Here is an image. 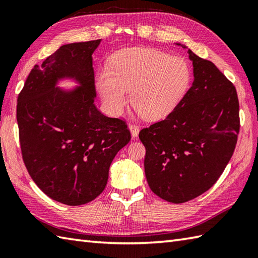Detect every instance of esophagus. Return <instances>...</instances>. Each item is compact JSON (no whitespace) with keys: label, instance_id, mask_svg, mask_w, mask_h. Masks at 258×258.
<instances>
[{"label":"esophagus","instance_id":"34e87169","mask_svg":"<svg viewBox=\"0 0 258 258\" xmlns=\"http://www.w3.org/2000/svg\"><path fill=\"white\" fill-rule=\"evenodd\" d=\"M128 128L131 131V134H132V138L136 139L139 136V132H140V127L138 125L135 124H130L128 125Z\"/></svg>","mask_w":258,"mask_h":258}]
</instances>
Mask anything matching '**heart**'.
I'll return each mask as SVG.
<instances>
[{"instance_id": "1", "label": "heart", "mask_w": 258, "mask_h": 258, "mask_svg": "<svg viewBox=\"0 0 258 258\" xmlns=\"http://www.w3.org/2000/svg\"><path fill=\"white\" fill-rule=\"evenodd\" d=\"M189 63L154 48H126L109 59V69L96 73L95 86L106 111L118 116L128 101L146 119L166 116L187 91Z\"/></svg>"}]
</instances>
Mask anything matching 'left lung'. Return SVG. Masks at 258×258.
Here are the masks:
<instances>
[{"label":"left lung","instance_id":"8db88e82","mask_svg":"<svg viewBox=\"0 0 258 258\" xmlns=\"http://www.w3.org/2000/svg\"><path fill=\"white\" fill-rule=\"evenodd\" d=\"M187 53L194 68L190 89L165 119L139 135L146 150L144 168L150 188L174 204L193 200L216 183L231 160L239 132L235 86L215 64L190 50Z\"/></svg>","mask_w":258,"mask_h":258}]
</instances>
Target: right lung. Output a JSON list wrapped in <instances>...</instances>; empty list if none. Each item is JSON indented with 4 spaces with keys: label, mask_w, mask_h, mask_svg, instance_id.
Listing matches in <instances>:
<instances>
[{
    "label": "right lung",
    "mask_w": 258,
    "mask_h": 258,
    "mask_svg": "<svg viewBox=\"0 0 258 258\" xmlns=\"http://www.w3.org/2000/svg\"><path fill=\"white\" fill-rule=\"evenodd\" d=\"M101 40L62 45L32 69L18 97L22 157L32 179L52 200L86 204L104 190L117 152L131 141L126 122L95 106L92 54ZM73 78L80 85H56Z\"/></svg>",
    "instance_id": "right-lung-1"
}]
</instances>
